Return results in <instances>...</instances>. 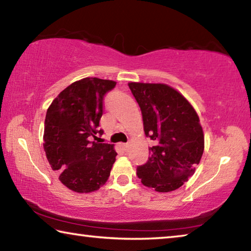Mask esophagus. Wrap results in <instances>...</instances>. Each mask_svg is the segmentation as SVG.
<instances>
[{"instance_id": "esophagus-1", "label": "esophagus", "mask_w": 251, "mask_h": 251, "mask_svg": "<svg viewBox=\"0 0 251 251\" xmlns=\"http://www.w3.org/2000/svg\"><path fill=\"white\" fill-rule=\"evenodd\" d=\"M123 148H124V151H126L127 150V147H128V144H123Z\"/></svg>"}]
</instances>
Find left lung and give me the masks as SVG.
I'll return each instance as SVG.
<instances>
[{"label":"left lung","instance_id":"obj_1","mask_svg":"<svg viewBox=\"0 0 251 251\" xmlns=\"http://www.w3.org/2000/svg\"><path fill=\"white\" fill-rule=\"evenodd\" d=\"M141 107L145 135L154 141L148 160L137 166L147 187L167 193L194 175L205 142L197 113L180 93L166 84L129 83Z\"/></svg>","mask_w":251,"mask_h":251}]
</instances>
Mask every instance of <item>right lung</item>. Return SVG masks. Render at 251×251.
Here are the masks:
<instances>
[{
	"instance_id": "right-lung-1",
	"label": "right lung",
	"mask_w": 251,
	"mask_h": 251,
	"mask_svg": "<svg viewBox=\"0 0 251 251\" xmlns=\"http://www.w3.org/2000/svg\"><path fill=\"white\" fill-rule=\"evenodd\" d=\"M116 82L86 77L57 95L46 112L44 151L59 180L76 193H91L107 181L117 152L106 143L91 142L99 130L105 95Z\"/></svg>"
}]
</instances>
